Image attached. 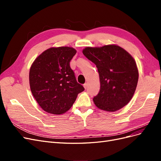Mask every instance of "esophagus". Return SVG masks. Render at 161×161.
Wrapping results in <instances>:
<instances>
[{"label":"esophagus","instance_id":"1","mask_svg":"<svg viewBox=\"0 0 161 161\" xmlns=\"http://www.w3.org/2000/svg\"><path fill=\"white\" fill-rule=\"evenodd\" d=\"M83 86H84V87H85V89H86V88H87V83H85V84L83 85Z\"/></svg>","mask_w":161,"mask_h":161}]
</instances>
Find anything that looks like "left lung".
<instances>
[{"mask_svg":"<svg viewBox=\"0 0 161 161\" xmlns=\"http://www.w3.org/2000/svg\"><path fill=\"white\" fill-rule=\"evenodd\" d=\"M82 53L98 70L100 91L93 97L97 108L115 111L127 105L138 80V70L132 56L116 45L86 47Z\"/></svg>","mask_w":161,"mask_h":161,"instance_id":"left-lung-1","label":"left lung"}]
</instances>
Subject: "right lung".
Returning <instances> with one entry per match:
<instances>
[{"label": "right lung", "mask_w": 161, "mask_h": 161, "mask_svg": "<svg viewBox=\"0 0 161 161\" xmlns=\"http://www.w3.org/2000/svg\"><path fill=\"white\" fill-rule=\"evenodd\" d=\"M76 53L70 47H51L39 56L30 71L32 94L47 113L62 114L69 110L77 95L85 90L78 83L70 62Z\"/></svg>", "instance_id": "obj_1"}]
</instances>
